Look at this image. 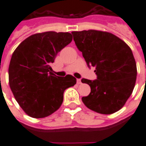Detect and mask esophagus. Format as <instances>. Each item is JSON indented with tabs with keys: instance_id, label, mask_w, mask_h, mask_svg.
<instances>
[{
	"instance_id": "obj_1",
	"label": "esophagus",
	"mask_w": 146,
	"mask_h": 146,
	"mask_svg": "<svg viewBox=\"0 0 146 146\" xmlns=\"http://www.w3.org/2000/svg\"><path fill=\"white\" fill-rule=\"evenodd\" d=\"M76 82H77V84H81V80L77 79L76 80Z\"/></svg>"
}]
</instances>
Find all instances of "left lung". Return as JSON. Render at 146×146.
I'll return each mask as SVG.
<instances>
[{
  "label": "left lung",
  "mask_w": 146,
  "mask_h": 146,
  "mask_svg": "<svg viewBox=\"0 0 146 146\" xmlns=\"http://www.w3.org/2000/svg\"><path fill=\"white\" fill-rule=\"evenodd\" d=\"M88 66H95L97 79H84L91 92L83 97L84 104L101 114H112L125 105L132 94L137 66L131 49L114 34L89 30L72 32Z\"/></svg>",
  "instance_id": "left-lung-1"
}]
</instances>
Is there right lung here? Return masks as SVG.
Segmentation results:
<instances>
[{"mask_svg":"<svg viewBox=\"0 0 146 146\" xmlns=\"http://www.w3.org/2000/svg\"><path fill=\"white\" fill-rule=\"evenodd\" d=\"M72 40L68 32L36 33L24 40L13 52L8 68L9 86L28 116H50L60 108L65 90L76 84L74 76H56L51 67L58 51Z\"/></svg>","mask_w":146,"mask_h":146,"instance_id":"right-lung-1","label":"right lung"}]
</instances>
